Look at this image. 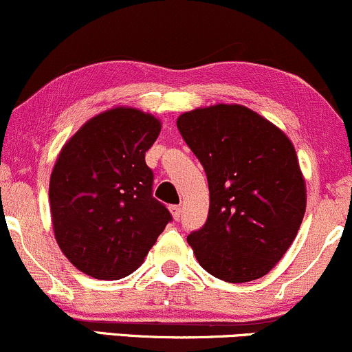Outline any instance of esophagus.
<instances>
[{
  "label": "esophagus",
  "mask_w": 352,
  "mask_h": 352,
  "mask_svg": "<svg viewBox=\"0 0 352 352\" xmlns=\"http://www.w3.org/2000/svg\"><path fill=\"white\" fill-rule=\"evenodd\" d=\"M170 213H172V217L175 218V220H179L180 215H182V207H180V205H170Z\"/></svg>",
  "instance_id": "1"
}]
</instances>
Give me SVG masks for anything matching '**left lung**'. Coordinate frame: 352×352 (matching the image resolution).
I'll return each instance as SVG.
<instances>
[{"mask_svg": "<svg viewBox=\"0 0 352 352\" xmlns=\"http://www.w3.org/2000/svg\"><path fill=\"white\" fill-rule=\"evenodd\" d=\"M177 127L208 180L207 221L187 236L197 261L227 283L265 276L292 246L306 210L292 140L238 104L184 112Z\"/></svg>", "mask_w": 352, "mask_h": 352, "instance_id": "1", "label": "left lung"}]
</instances>
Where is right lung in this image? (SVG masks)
Listing matches in <instances>:
<instances>
[{"mask_svg":"<svg viewBox=\"0 0 352 352\" xmlns=\"http://www.w3.org/2000/svg\"><path fill=\"white\" fill-rule=\"evenodd\" d=\"M162 124L134 107L89 119L60 148L50 180L52 230L60 252L98 280L134 273L172 220L152 197L145 152Z\"/></svg>","mask_w":352,"mask_h":352,"instance_id":"1","label":"right lung"}]
</instances>
